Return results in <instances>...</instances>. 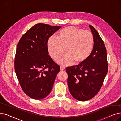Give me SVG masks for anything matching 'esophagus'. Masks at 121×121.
I'll list each match as a JSON object with an SVG mask.
<instances>
[{
	"mask_svg": "<svg viewBox=\"0 0 121 121\" xmlns=\"http://www.w3.org/2000/svg\"><path fill=\"white\" fill-rule=\"evenodd\" d=\"M65 69V68L64 67H63V66H61V67H60V70H61V71L64 70Z\"/></svg>",
	"mask_w": 121,
	"mask_h": 121,
	"instance_id": "1",
	"label": "esophagus"
}]
</instances>
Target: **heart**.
<instances>
[{
  "mask_svg": "<svg viewBox=\"0 0 121 121\" xmlns=\"http://www.w3.org/2000/svg\"><path fill=\"white\" fill-rule=\"evenodd\" d=\"M94 46V38L91 32L74 26H68L54 36L49 38L47 48L51 58L56 59L66 48L67 53L58 57L56 62L60 65H71L85 61L91 54Z\"/></svg>",
  "mask_w": 121,
  "mask_h": 121,
  "instance_id": "1",
  "label": "heart"
}]
</instances>
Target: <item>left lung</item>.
<instances>
[{
  "mask_svg": "<svg viewBox=\"0 0 121 121\" xmlns=\"http://www.w3.org/2000/svg\"><path fill=\"white\" fill-rule=\"evenodd\" d=\"M89 27L94 38V46L89 57L79 64L67 67L68 85L72 96L79 101L95 97L103 84L108 71L106 49L97 30Z\"/></svg>",
  "mask_w": 121,
  "mask_h": 121,
  "instance_id": "left-lung-1",
  "label": "left lung"
}]
</instances>
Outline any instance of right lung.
Instances as JSON below:
<instances>
[{
  "mask_svg": "<svg viewBox=\"0 0 121 121\" xmlns=\"http://www.w3.org/2000/svg\"><path fill=\"white\" fill-rule=\"evenodd\" d=\"M61 26L38 23L21 38L17 47L15 69L23 92L35 99L50 93L60 66L48 55V38Z\"/></svg>",
  "mask_w": 121,
  "mask_h": 121,
  "instance_id": "right-lung-1",
  "label": "right lung"
}]
</instances>
